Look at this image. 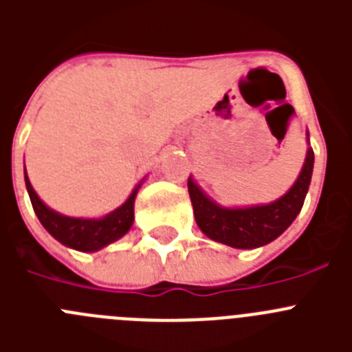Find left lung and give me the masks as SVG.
<instances>
[{"instance_id":"8db88e82","label":"left lung","mask_w":352,"mask_h":352,"mask_svg":"<svg viewBox=\"0 0 352 352\" xmlns=\"http://www.w3.org/2000/svg\"><path fill=\"white\" fill-rule=\"evenodd\" d=\"M292 109V107H291ZM294 113V111H292ZM307 155L303 167L291 188L272 203L250 204V206H222L210 197L197 185L194 178H188L194 217L199 229L210 239L227 247L250 250L272 243L294 222L305 197L309 192L314 170V149L310 148V133L307 130Z\"/></svg>"}]
</instances>
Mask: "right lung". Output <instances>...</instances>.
<instances>
[{
  "mask_svg": "<svg viewBox=\"0 0 352 352\" xmlns=\"http://www.w3.org/2000/svg\"><path fill=\"white\" fill-rule=\"evenodd\" d=\"M146 176L133 186V190L126 197V201L111 213L98 217V219H86V217H68L52 210L43 203L38 194L35 192L28 178L26 166H24V182H26V190L31 199L33 210L38 217L40 223L45 227V231L58 239L61 245L79 252H98L107 245L114 243L120 238L130 231L133 223V204L138 197L139 188L144 183Z\"/></svg>",
  "mask_w": 352,
  "mask_h": 352,
  "instance_id": "add662e5",
  "label": "right lung"
}]
</instances>
